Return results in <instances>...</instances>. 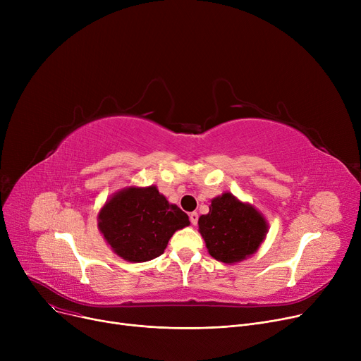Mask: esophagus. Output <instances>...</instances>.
Returning a JSON list of instances; mask_svg holds the SVG:
<instances>
[{"instance_id": "esophagus-1", "label": "esophagus", "mask_w": 361, "mask_h": 361, "mask_svg": "<svg viewBox=\"0 0 361 361\" xmlns=\"http://www.w3.org/2000/svg\"><path fill=\"white\" fill-rule=\"evenodd\" d=\"M188 218H190L192 225H196V224H197V221H199V214H197V212H192L190 215H188Z\"/></svg>"}]
</instances>
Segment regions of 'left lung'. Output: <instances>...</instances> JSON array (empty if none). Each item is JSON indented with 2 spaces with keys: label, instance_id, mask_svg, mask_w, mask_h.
Listing matches in <instances>:
<instances>
[{
  "label": "left lung",
  "instance_id": "1",
  "mask_svg": "<svg viewBox=\"0 0 361 361\" xmlns=\"http://www.w3.org/2000/svg\"><path fill=\"white\" fill-rule=\"evenodd\" d=\"M199 231L214 259L237 263L257 252L268 222L252 204L224 193L212 199L209 214L199 218Z\"/></svg>",
  "mask_w": 361,
  "mask_h": 361
}]
</instances>
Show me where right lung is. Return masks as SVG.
<instances>
[{
  "label": "right lung",
  "instance_id": "1",
  "mask_svg": "<svg viewBox=\"0 0 361 361\" xmlns=\"http://www.w3.org/2000/svg\"><path fill=\"white\" fill-rule=\"evenodd\" d=\"M188 224L187 214L155 185L124 188L98 215V228L114 253L135 263L161 256L173 234Z\"/></svg>",
  "mask_w": 361,
  "mask_h": 361
}]
</instances>
